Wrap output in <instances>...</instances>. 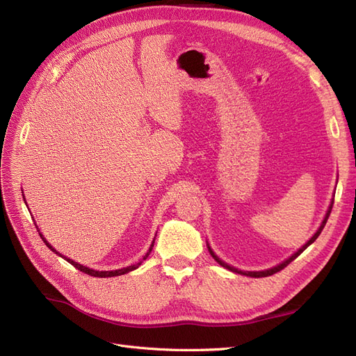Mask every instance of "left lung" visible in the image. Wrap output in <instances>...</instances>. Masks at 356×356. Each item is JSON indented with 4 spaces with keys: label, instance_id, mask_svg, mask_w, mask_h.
<instances>
[{
    "label": "left lung",
    "instance_id": "left-lung-1",
    "mask_svg": "<svg viewBox=\"0 0 356 356\" xmlns=\"http://www.w3.org/2000/svg\"><path fill=\"white\" fill-rule=\"evenodd\" d=\"M332 203H334V200H332ZM331 209H332V204H330V209H328V212H327V215H325V218H324V221H322V224H321V227H319V230L314 234V238H312L303 248H300V250L294 254V255H291L289 258H288V260H285L282 264H279V266H276V267H273V268H268V270H263V272H241V270H238V268H234V267H230L229 264H225L224 261H221L220 260V258L217 257V255H215L212 251H211V248H209V252H211V255L213 257V260L215 261H217L220 266H222V267H225V268H229V270H232V272H236V273H242V275H246V276H251V277H264V276H270V275H275V273H277V272H281L282 270V268H285L291 261H293V260H296V258L301 254V252H303L305 250H306V248L310 245V243H314L315 241H316V238H318V236L321 234V232H322V229H324L325 227V224H327V220H328V217H330V213H331Z\"/></svg>",
    "mask_w": 356,
    "mask_h": 356
}]
</instances>
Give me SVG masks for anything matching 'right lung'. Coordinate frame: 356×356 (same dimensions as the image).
Wrapping results in <instances>:
<instances>
[{"label":"right lung","instance_id":"right-lung-1","mask_svg":"<svg viewBox=\"0 0 356 356\" xmlns=\"http://www.w3.org/2000/svg\"><path fill=\"white\" fill-rule=\"evenodd\" d=\"M41 236V239L44 241V243L50 248V250L53 251V252H56V250L55 248H53L44 238H42V234H40ZM152 250H153V245H152V248H149V251L145 254V257H144V260L145 258L149 255V252H152ZM56 254H59V252H56ZM65 260L68 261V263H71L75 268H79L80 272H84L86 275H90V276H95V277H111V276H120V275H124V273H127V272H132V270H135V268H138L139 266H141V263L143 261H139V263H136V264H134V266H129V267H123V268H118V270H113V272H98V270H92V268H89V267H84V266H81V264H79V263H75V261H72V260H70V258H65Z\"/></svg>","mask_w":356,"mask_h":356}]
</instances>
